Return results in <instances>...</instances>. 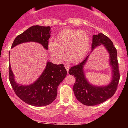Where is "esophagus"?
<instances>
[{
  "instance_id": "esophagus-1",
  "label": "esophagus",
  "mask_w": 128,
  "mask_h": 128,
  "mask_svg": "<svg viewBox=\"0 0 128 128\" xmlns=\"http://www.w3.org/2000/svg\"><path fill=\"white\" fill-rule=\"evenodd\" d=\"M65 68L66 69V70H67V72H68V70H69V68H70V67L67 65H65Z\"/></svg>"
}]
</instances>
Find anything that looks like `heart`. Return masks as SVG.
Here are the masks:
<instances>
[{"label":"heart","instance_id":"1","mask_svg":"<svg viewBox=\"0 0 128 128\" xmlns=\"http://www.w3.org/2000/svg\"><path fill=\"white\" fill-rule=\"evenodd\" d=\"M90 45L88 34L84 30L66 29L60 32L55 38V42L49 43L50 52L57 59L66 56L72 62H78L86 55Z\"/></svg>","mask_w":128,"mask_h":128}]
</instances>
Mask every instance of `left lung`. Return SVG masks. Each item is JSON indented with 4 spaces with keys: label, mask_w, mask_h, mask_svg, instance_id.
<instances>
[{
    "label": "left lung",
    "mask_w": 128,
    "mask_h": 128,
    "mask_svg": "<svg viewBox=\"0 0 128 128\" xmlns=\"http://www.w3.org/2000/svg\"><path fill=\"white\" fill-rule=\"evenodd\" d=\"M103 45L109 54V64L111 67V82L106 86H98L91 84L88 81L84 72V66L89 55L76 66L69 70L68 73L76 78L73 90L76 99L81 104L87 106H94L105 102L114 94L120 79L117 50L112 41L102 33L92 36L91 52L98 47Z\"/></svg>",
    "instance_id": "left-lung-1"
}]
</instances>
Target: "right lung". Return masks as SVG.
<instances>
[{
  "label": "right lung",
  "instance_id": "1",
  "mask_svg": "<svg viewBox=\"0 0 128 128\" xmlns=\"http://www.w3.org/2000/svg\"><path fill=\"white\" fill-rule=\"evenodd\" d=\"M50 32V26H31L16 38L11 48L23 42H36L48 50ZM66 75L67 70L63 64L57 65L48 61L38 78L31 84L23 86L16 81L10 63L9 65V79L14 92L23 102L32 106H46L54 102L57 96L58 86Z\"/></svg>",
  "mask_w": 128,
  "mask_h": 128
}]
</instances>
